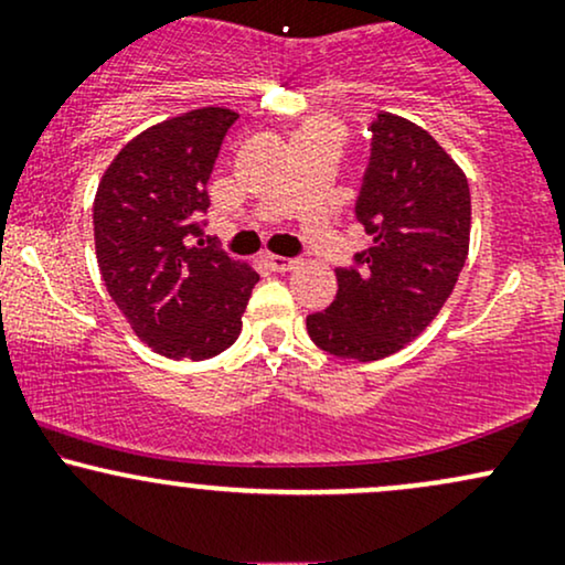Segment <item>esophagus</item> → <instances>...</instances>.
Returning a JSON list of instances; mask_svg holds the SVG:
<instances>
[{
	"instance_id": "esophagus-1",
	"label": "esophagus",
	"mask_w": 565,
	"mask_h": 565,
	"mask_svg": "<svg viewBox=\"0 0 565 565\" xmlns=\"http://www.w3.org/2000/svg\"><path fill=\"white\" fill-rule=\"evenodd\" d=\"M265 263H268V268L276 270V274H289V270L297 268V263H300V260H295V257L268 255V257H265Z\"/></svg>"
}]
</instances>
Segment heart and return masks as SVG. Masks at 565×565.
<instances>
[{
    "label": "heart",
    "instance_id": "obj_1",
    "mask_svg": "<svg viewBox=\"0 0 565 565\" xmlns=\"http://www.w3.org/2000/svg\"><path fill=\"white\" fill-rule=\"evenodd\" d=\"M316 135H327V138H334L337 142L342 140V127L332 119H310L308 125L302 127L300 138H316Z\"/></svg>",
    "mask_w": 565,
    "mask_h": 565
}]
</instances>
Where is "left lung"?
<instances>
[{"label": "left lung", "instance_id": "obj_1", "mask_svg": "<svg viewBox=\"0 0 565 565\" xmlns=\"http://www.w3.org/2000/svg\"><path fill=\"white\" fill-rule=\"evenodd\" d=\"M355 201L372 246L337 268V297L308 316V334L340 359L380 361L430 327L470 249V185L427 129L387 111Z\"/></svg>", "mask_w": 565, "mask_h": 565}]
</instances>
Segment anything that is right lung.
<instances>
[{
	"mask_svg": "<svg viewBox=\"0 0 565 565\" xmlns=\"http://www.w3.org/2000/svg\"><path fill=\"white\" fill-rule=\"evenodd\" d=\"M238 119L220 106L159 121L103 172L93 204L95 255L132 332L167 359L204 361L242 334L260 276L204 242L212 167Z\"/></svg>",
	"mask_w": 565,
	"mask_h": 565,
	"instance_id": "add662e5",
	"label": "right lung"
}]
</instances>
